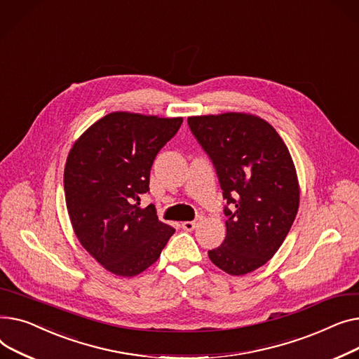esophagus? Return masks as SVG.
I'll return each instance as SVG.
<instances>
[{
    "label": "esophagus",
    "instance_id": "34e87169",
    "mask_svg": "<svg viewBox=\"0 0 359 359\" xmlns=\"http://www.w3.org/2000/svg\"><path fill=\"white\" fill-rule=\"evenodd\" d=\"M197 224H198V222H184V223L181 224V227H182L184 230H187V231H193V230L197 227Z\"/></svg>",
    "mask_w": 359,
    "mask_h": 359
}]
</instances>
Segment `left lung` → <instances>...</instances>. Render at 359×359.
I'll return each instance as SVG.
<instances>
[{
    "label": "left lung",
    "mask_w": 359,
    "mask_h": 359,
    "mask_svg": "<svg viewBox=\"0 0 359 359\" xmlns=\"http://www.w3.org/2000/svg\"><path fill=\"white\" fill-rule=\"evenodd\" d=\"M188 128L212 161L226 200V239L208 258L230 276L255 271L280 249L299 210L287 146L265 120L242 113L188 117Z\"/></svg>",
    "instance_id": "1"
}]
</instances>
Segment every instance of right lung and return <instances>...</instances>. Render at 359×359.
Wrapping results in <instances>:
<instances>
[{"label": "right lung", "mask_w": 359, "mask_h": 359, "mask_svg": "<svg viewBox=\"0 0 359 359\" xmlns=\"http://www.w3.org/2000/svg\"><path fill=\"white\" fill-rule=\"evenodd\" d=\"M182 118L111 113L83 133L68 155L63 188L81 245L105 269L133 277L161 257L175 229L140 208L154 161Z\"/></svg>", "instance_id": "obj_1"}]
</instances>
